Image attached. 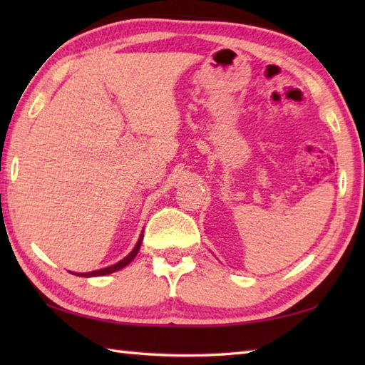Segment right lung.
<instances>
[{
    "mask_svg": "<svg viewBox=\"0 0 365 365\" xmlns=\"http://www.w3.org/2000/svg\"><path fill=\"white\" fill-rule=\"evenodd\" d=\"M141 243H143V234H141V237H139L138 243H136V246H135V250L131 251V252L127 255L125 259H122L120 262L115 263V265H113V267H108V268H102V269H97V271H91V273H78L76 276H84V277L105 276V274H111V273H114V271H118V269H120V268H123V267H127L128 263L136 257V254H138V251H139V247H141Z\"/></svg>",
    "mask_w": 365,
    "mask_h": 365,
    "instance_id": "right-lung-1",
    "label": "right lung"
}]
</instances>
